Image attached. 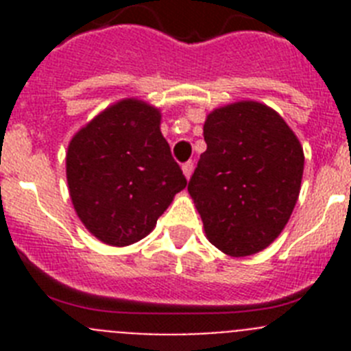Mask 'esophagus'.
<instances>
[{
  "label": "esophagus",
  "mask_w": 351,
  "mask_h": 351,
  "mask_svg": "<svg viewBox=\"0 0 351 351\" xmlns=\"http://www.w3.org/2000/svg\"><path fill=\"white\" fill-rule=\"evenodd\" d=\"M182 173H184L186 179L191 178V173H193V161H186L184 165H182Z\"/></svg>",
  "instance_id": "obj_1"
}]
</instances>
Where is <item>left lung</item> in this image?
Here are the masks:
<instances>
[{
  "label": "left lung",
  "mask_w": 351,
  "mask_h": 351,
  "mask_svg": "<svg viewBox=\"0 0 351 351\" xmlns=\"http://www.w3.org/2000/svg\"><path fill=\"white\" fill-rule=\"evenodd\" d=\"M206 153L188 184L209 243L228 256L265 250L283 232L300 193L304 151L280 114L243 100L204 123Z\"/></svg>",
  "instance_id": "8db88e82"
}]
</instances>
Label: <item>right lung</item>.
Segmentation results:
<instances>
[{"mask_svg":"<svg viewBox=\"0 0 351 351\" xmlns=\"http://www.w3.org/2000/svg\"><path fill=\"white\" fill-rule=\"evenodd\" d=\"M160 123V108L125 98L93 117L68 144L73 209L108 246H130L151 234L176 193L186 188Z\"/></svg>","mask_w":351,"mask_h":351,"instance_id":"obj_1","label":"right lung"}]
</instances>
